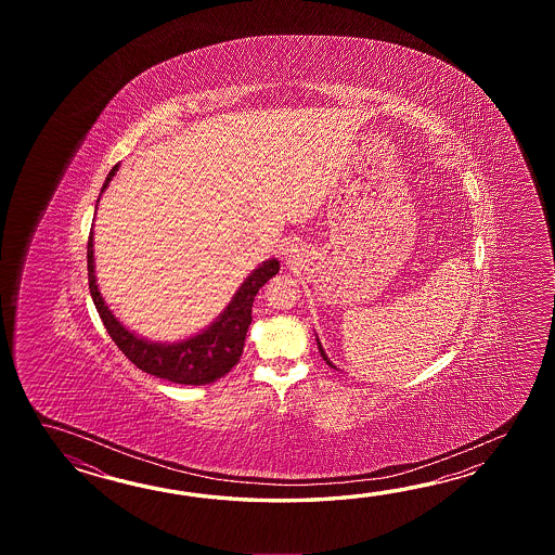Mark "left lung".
<instances>
[{"label": "left lung", "instance_id": "left-lung-1", "mask_svg": "<svg viewBox=\"0 0 555 555\" xmlns=\"http://www.w3.org/2000/svg\"><path fill=\"white\" fill-rule=\"evenodd\" d=\"M318 347H319V353H321V357H323V359H325V361H327V365L333 366V369H335V365H333V363H331L330 359H327V354H325V351H323V347H321V343H319V339H318Z\"/></svg>", "mask_w": 555, "mask_h": 555}]
</instances>
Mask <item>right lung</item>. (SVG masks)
Masks as SVG:
<instances>
[{
  "instance_id": "add662e5",
  "label": "right lung",
  "mask_w": 555,
  "mask_h": 555,
  "mask_svg": "<svg viewBox=\"0 0 555 555\" xmlns=\"http://www.w3.org/2000/svg\"><path fill=\"white\" fill-rule=\"evenodd\" d=\"M117 170L118 165L113 166L101 192H105ZM87 270L91 297L99 315L103 319L106 333L111 335L118 349L127 354L130 363H134L149 375L166 378L178 385H208L224 377L232 371V366L237 365L251 323L254 297L260 292L263 283L280 272V261H263L258 270L249 273L248 280L242 283L230 306L225 307L224 313L216 319L208 330L175 345L151 343L137 337L134 333L125 330L113 315V311L106 307L94 280L93 232L87 242Z\"/></svg>"
}]
</instances>
